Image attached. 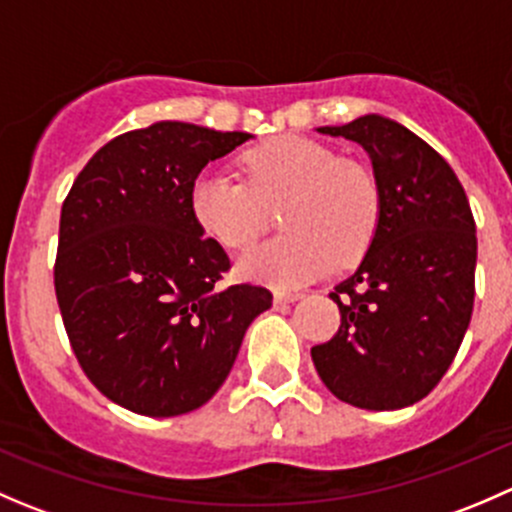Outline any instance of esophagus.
I'll return each mask as SVG.
<instances>
[{"instance_id": "34e87169", "label": "esophagus", "mask_w": 512, "mask_h": 512, "mask_svg": "<svg viewBox=\"0 0 512 512\" xmlns=\"http://www.w3.org/2000/svg\"><path fill=\"white\" fill-rule=\"evenodd\" d=\"M304 294L302 292H292V289H277L275 292V302L277 304H292L297 302V299H302Z\"/></svg>"}]
</instances>
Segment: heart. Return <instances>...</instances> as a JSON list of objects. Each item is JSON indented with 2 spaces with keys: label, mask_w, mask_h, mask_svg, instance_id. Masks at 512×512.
Returning a JSON list of instances; mask_svg holds the SVG:
<instances>
[{
  "label": "heart",
  "mask_w": 512,
  "mask_h": 512,
  "mask_svg": "<svg viewBox=\"0 0 512 512\" xmlns=\"http://www.w3.org/2000/svg\"><path fill=\"white\" fill-rule=\"evenodd\" d=\"M245 180L203 170L190 185V210L208 237L245 250L282 205L285 235L240 260V272L270 285H302L334 265H352L374 242L381 220L376 175L332 146L304 136H277L240 156Z\"/></svg>",
  "instance_id": "obj_1"
}]
</instances>
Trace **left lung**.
<instances>
[{
  "instance_id": "8db88e82",
  "label": "left lung",
  "mask_w": 512,
  "mask_h": 512,
  "mask_svg": "<svg viewBox=\"0 0 512 512\" xmlns=\"http://www.w3.org/2000/svg\"><path fill=\"white\" fill-rule=\"evenodd\" d=\"M319 133L356 141L381 188L369 252L329 297L342 324L312 347L319 379L369 411L416 404L456 359L476 297V220L456 173L401 123L361 116Z\"/></svg>"
}]
</instances>
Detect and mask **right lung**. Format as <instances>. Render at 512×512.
Returning a JSON list of instances; mask_svg holds the SVG:
<instances>
[{
  "mask_svg": "<svg viewBox=\"0 0 512 512\" xmlns=\"http://www.w3.org/2000/svg\"><path fill=\"white\" fill-rule=\"evenodd\" d=\"M252 138L158 121L108 141L61 205L54 289L79 366L106 399L165 418L200 409L242 337L272 307L260 285H223L230 257L190 210V185Z\"/></svg>",
  "mask_w": 512,
  "mask_h": 512,
  "instance_id": "right-lung-1",
  "label": "right lung"
}]
</instances>
